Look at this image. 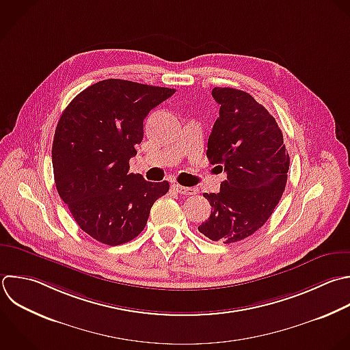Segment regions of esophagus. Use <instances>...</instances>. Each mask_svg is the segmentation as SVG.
I'll use <instances>...</instances> for the list:
<instances>
[{"label":"esophagus","instance_id":"1","mask_svg":"<svg viewBox=\"0 0 350 350\" xmlns=\"http://www.w3.org/2000/svg\"><path fill=\"white\" fill-rule=\"evenodd\" d=\"M172 189L179 193V194H183V196H193V194H197V189L194 187H185V186H180V185H172Z\"/></svg>","mask_w":350,"mask_h":350}]
</instances>
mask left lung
<instances>
[{"instance_id": "left-lung-1", "label": "left lung", "mask_w": 350, "mask_h": 350, "mask_svg": "<svg viewBox=\"0 0 350 350\" xmlns=\"http://www.w3.org/2000/svg\"><path fill=\"white\" fill-rule=\"evenodd\" d=\"M220 105L206 157L227 174L219 193H204L211 216L198 231L232 243L256 232L272 215L287 182L290 157L269 112L246 92L215 88Z\"/></svg>"}]
</instances>
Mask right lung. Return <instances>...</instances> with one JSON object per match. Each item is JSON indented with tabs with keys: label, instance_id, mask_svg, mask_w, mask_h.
Here are the masks:
<instances>
[{
	"label": "right lung",
	"instance_id": "right-lung-1",
	"mask_svg": "<svg viewBox=\"0 0 350 350\" xmlns=\"http://www.w3.org/2000/svg\"><path fill=\"white\" fill-rule=\"evenodd\" d=\"M175 89L105 79L79 93L55 133V183L78 226L116 246L138 237L154 201L170 190L130 172L144 138V119Z\"/></svg>",
	"mask_w": 350,
	"mask_h": 350
}]
</instances>
